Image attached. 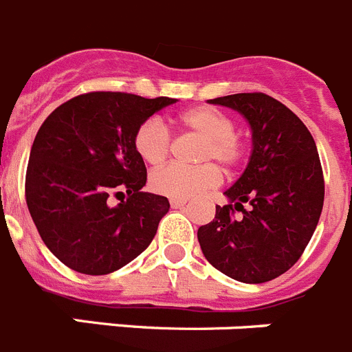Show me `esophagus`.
Here are the masks:
<instances>
[{
    "label": "esophagus",
    "mask_w": 352,
    "mask_h": 352,
    "mask_svg": "<svg viewBox=\"0 0 352 352\" xmlns=\"http://www.w3.org/2000/svg\"><path fill=\"white\" fill-rule=\"evenodd\" d=\"M188 204L186 199H179V198H170V205H172V208H182L184 205Z\"/></svg>",
    "instance_id": "esophagus-1"
}]
</instances>
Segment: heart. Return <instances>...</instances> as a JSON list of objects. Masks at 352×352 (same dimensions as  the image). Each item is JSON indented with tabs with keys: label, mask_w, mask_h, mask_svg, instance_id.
<instances>
[{
	"label": "heart",
	"mask_w": 352,
	"mask_h": 352,
	"mask_svg": "<svg viewBox=\"0 0 352 352\" xmlns=\"http://www.w3.org/2000/svg\"><path fill=\"white\" fill-rule=\"evenodd\" d=\"M180 124L204 138L198 161L215 160L221 166L231 168L240 161L243 148L235 135V122L226 113L212 107H195L180 116ZM135 151L147 164L163 163L168 156L170 131L161 119L153 117L138 126L135 133ZM221 182L219 170L212 163L198 166L166 164L151 173V188L170 198L188 199Z\"/></svg>",
	"instance_id": "1"
}]
</instances>
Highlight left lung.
<instances>
[{
    "label": "left lung",
    "instance_id": "left-lung-1",
    "mask_svg": "<svg viewBox=\"0 0 352 352\" xmlns=\"http://www.w3.org/2000/svg\"><path fill=\"white\" fill-rule=\"evenodd\" d=\"M208 103L249 122L252 148L243 173L224 191L228 204L215 205L214 221L198 228L199 247L228 277L268 283L298 261L318 226L324 201L318 147L298 117L267 94H230ZM235 210L240 218L232 217Z\"/></svg>",
    "mask_w": 352,
    "mask_h": 352
}]
</instances>
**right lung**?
<instances>
[{"instance_id":"right-lung-1","label":"right lung","mask_w":352,"mask_h":352,"mask_svg":"<svg viewBox=\"0 0 352 352\" xmlns=\"http://www.w3.org/2000/svg\"><path fill=\"white\" fill-rule=\"evenodd\" d=\"M173 98L87 93L63 103L38 129L26 172V201L43 243L87 275L119 270L153 242L170 210L144 192L147 170L135 151L138 126ZM129 198L109 205V195Z\"/></svg>"}]
</instances>
